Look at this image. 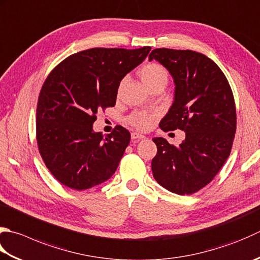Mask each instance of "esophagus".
Wrapping results in <instances>:
<instances>
[{
    "label": "esophagus",
    "mask_w": 260,
    "mask_h": 260,
    "mask_svg": "<svg viewBox=\"0 0 260 260\" xmlns=\"http://www.w3.org/2000/svg\"><path fill=\"white\" fill-rule=\"evenodd\" d=\"M144 137V135L137 133V132H133V133H132V139L133 140H143Z\"/></svg>",
    "instance_id": "esophagus-1"
}]
</instances>
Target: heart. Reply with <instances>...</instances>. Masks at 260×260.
<instances>
[{"instance_id": "1", "label": "heart", "mask_w": 260, "mask_h": 260, "mask_svg": "<svg viewBox=\"0 0 260 260\" xmlns=\"http://www.w3.org/2000/svg\"><path fill=\"white\" fill-rule=\"evenodd\" d=\"M140 78L146 88L154 85L159 82L168 81V73L164 66L156 63H147L142 66L139 71ZM153 116L143 113V111H136L128 117V123L134 126L137 129H147L150 127Z\"/></svg>"}]
</instances>
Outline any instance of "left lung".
<instances>
[{
  "mask_svg": "<svg viewBox=\"0 0 260 260\" xmlns=\"http://www.w3.org/2000/svg\"><path fill=\"white\" fill-rule=\"evenodd\" d=\"M149 59L164 65L176 85L161 129L186 133L179 146L154 137L153 177L175 194H194L210 184L230 155L237 128L232 90L221 69L204 54L156 48Z\"/></svg>",
  "mask_w": 260,
  "mask_h": 260,
  "instance_id": "1",
  "label": "left lung"
}]
</instances>
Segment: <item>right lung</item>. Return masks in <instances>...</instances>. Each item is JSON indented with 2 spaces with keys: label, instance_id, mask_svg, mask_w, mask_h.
<instances>
[{
  "label": "right lung",
  "instance_id": "1",
  "mask_svg": "<svg viewBox=\"0 0 260 260\" xmlns=\"http://www.w3.org/2000/svg\"><path fill=\"white\" fill-rule=\"evenodd\" d=\"M151 47L91 48L69 56L49 73L37 105V143L46 167L75 190L103 184L115 174L131 134L116 126L104 136L93 131L96 113L114 107L124 76Z\"/></svg>",
  "mask_w": 260,
  "mask_h": 260
}]
</instances>
